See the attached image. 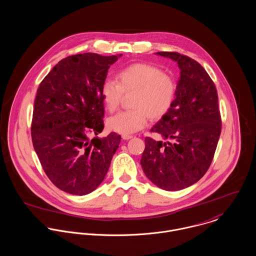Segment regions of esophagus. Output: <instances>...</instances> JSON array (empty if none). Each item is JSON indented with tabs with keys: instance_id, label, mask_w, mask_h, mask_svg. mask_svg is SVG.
I'll return each mask as SVG.
<instances>
[{
	"instance_id": "1",
	"label": "esophagus",
	"mask_w": 256,
	"mask_h": 256,
	"mask_svg": "<svg viewBox=\"0 0 256 256\" xmlns=\"http://www.w3.org/2000/svg\"><path fill=\"white\" fill-rule=\"evenodd\" d=\"M131 138H133L132 135H129V134H122V139H123V140H129V139H131Z\"/></svg>"
}]
</instances>
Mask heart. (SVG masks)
Wrapping results in <instances>:
<instances>
[{"label": "heart", "mask_w": 256, "mask_h": 256, "mask_svg": "<svg viewBox=\"0 0 256 256\" xmlns=\"http://www.w3.org/2000/svg\"><path fill=\"white\" fill-rule=\"evenodd\" d=\"M133 92L130 98L132 110L118 113L108 120L112 131L131 134L152 120H158L172 110L176 94L172 76L148 63H133L115 74V82L106 80L100 88L102 100L108 111L119 108L123 96Z\"/></svg>", "instance_id": "1"}]
</instances>
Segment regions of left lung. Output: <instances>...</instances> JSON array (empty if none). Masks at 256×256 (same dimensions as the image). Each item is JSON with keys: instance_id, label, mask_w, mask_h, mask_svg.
Here are the masks:
<instances>
[{"instance_id": "8db88e82", "label": "left lung", "mask_w": 256, "mask_h": 256, "mask_svg": "<svg viewBox=\"0 0 256 256\" xmlns=\"http://www.w3.org/2000/svg\"><path fill=\"white\" fill-rule=\"evenodd\" d=\"M178 62L180 78L172 110L145 138L141 166L146 178L164 190H180L207 172L218 145L222 119L216 86L194 59L178 52H158Z\"/></svg>"}]
</instances>
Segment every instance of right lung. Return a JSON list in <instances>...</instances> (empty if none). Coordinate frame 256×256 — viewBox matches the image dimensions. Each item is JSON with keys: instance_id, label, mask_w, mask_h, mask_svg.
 <instances>
[{"instance_id": "right-lung-1", "label": "right lung", "mask_w": 256, "mask_h": 256, "mask_svg": "<svg viewBox=\"0 0 256 256\" xmlns=\"http://www.w3.org/2000/svg\"><path fill=\"white\" fill-rule=\"evenodd\" d=\"M121 55H119L120 57ZM118 56L84 53L62 59L37 90L32 139L41 166L56 187L86 195L104 180L121 136L104 139L100 88Z\"/></svg>"}]
</instances>
